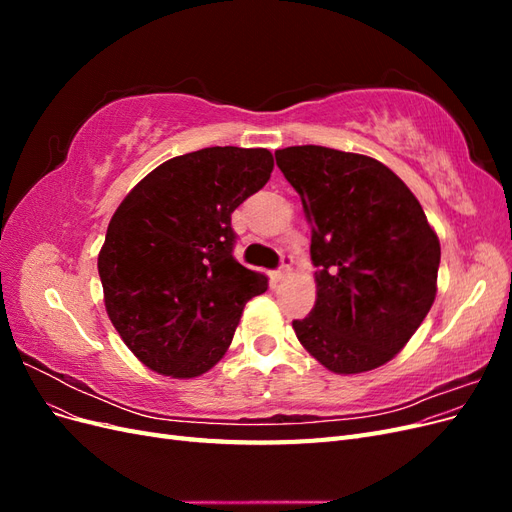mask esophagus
Returning a JSON list of instances; mask_svg holds the SVG:
<instances>
[{
    "instance_id": "esophagus-1",
    "label": "esophagus",
    "mask_w": 512,
    "mask_h": 512,
    "mask_svg": "<svg viewBox=\"0 0 512 512\" xmlns=\"http://www.w3.org/2000/svg\"><path fill=\"white\" fill-rule=\"evenodd\" d=\"M290 267H292V256L284 254V256H282V267L271 275V280H273V282H284L286 277H288V273H290Z\"/></svg>"
}]
</instances>
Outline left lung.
Here are the masks:
<instances>
[{
	"label": "left lung",
	"instance_id": "8db88e82",
	"mask_svg": "<svg viewBox=\"0 0 512 512\" xmlns=\"http://www.w3.org/2000/svg\"><path fill=\"white\" fill-rule=\"evenodd\" d=\"M312 226L318 297L292 320L303 348L333 374L389 363L436 299L440 241L425 211L382 162L318 145L275 151Z\"/></svg>",
	"mask_w": 512,
	"mask_h": 512
}]
</instances>
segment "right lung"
<instances>
[{"mask_svg": "<svg viewBox=\"0 0 512 512\" xmlns=\"http://www.w3.org/2000/svg\"><path fill=\"white\" fill-rule=\"evenodd\" d=\"M267 149L207 147L153 168L121 200L98 254L106 314L134 356L173 378L226 354L267 277L232 256L230 215L271 177Z\"/></svg>", "mask_w": 512, "mask_h": 512, "instance_id": "right-lung-1", "label": "right lung"}]
</instances>
